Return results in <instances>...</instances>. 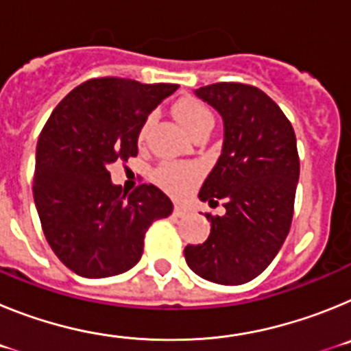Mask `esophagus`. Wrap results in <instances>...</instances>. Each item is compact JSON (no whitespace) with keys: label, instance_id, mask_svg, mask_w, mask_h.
Wrapping results in <instances>:
<instances>
[{"label":"esophagus","instance_id":"1","mask_svg":"<svg viewBox=\"0 0 351 351\" xmlns=\"http://www.w3.org/2000/svg\"><path fill=\"white\" fill-rule=\"evenodd\" d=\"M173 214L179 216V218H184L186 214H190V207L182 206V204H176V207H173Z\"/></svg>","mask_w":351,"mask_h":351}]
</instances>
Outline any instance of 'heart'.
I'll return each instance as SVG.
<instances>
[{"label": "heart", "instance_id": "obj_1", "mask_svg": "<svg viewBox=\"0 0 351 351\" xmlns=\"http://www.w3.org/2000/svg\"><path fill=\"white\" fill-rule=\"evenodd\" d=\"M173 114H176L178 121L182 125V128L190 135L200 132V130L213 128V114H210V110L202 101L193 98V96H186V98L176 101ZM147 126L149 121H145L141 132H138V142L141 144H144L145 141ZM154 178H156L158 184L163 186L170 193L184 195L198 179V170L193 165H186V163H163L156 170Z\"/></svg>", "mask_w": 351, "mask_h": 351}]
</instances>
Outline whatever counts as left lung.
Returning a JSON list of instances; mask_svg holds the SVG:
<instances>
[{
  "label": "left lung",
  "instance_id": "1",
  "mask_svg": "<svg viewBox=\"0 0 351 351\" xmlns=\"http://www.w3.org/2000/svg\"><path fill=\"white\" fill-rule=\"evenodd\" d=\"M223 117L218 161L200 188V200H225V216L206 214L210 234L184 247L186 263L204 280L243 285L269 267L293 218L299 182L295 132L262 89L218 82L195 91Z\"/></svg>",
  "mask_w": 351,
  "mask_h": 351
}]
</instances>
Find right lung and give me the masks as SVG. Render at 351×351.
<instances>
[{"mask_svg": "<svg viewBox=\"0 0 351 351\" xmlns=\"http://www.w3.org/2000/svg\"><path fill=\"white\" fill-rule=\"evenodd\" d=\"M178 84L86 80L52 110L36 144L33 197L49 246L82 278H108L141 260L151 223L172 214L153 184L126 193L110 165L137 156L138 132Z\"/></svg>", "mask_w": 351, "mask_h": 351, "instance_id": "obj_1", "label": "right lung"}]
</instances>
